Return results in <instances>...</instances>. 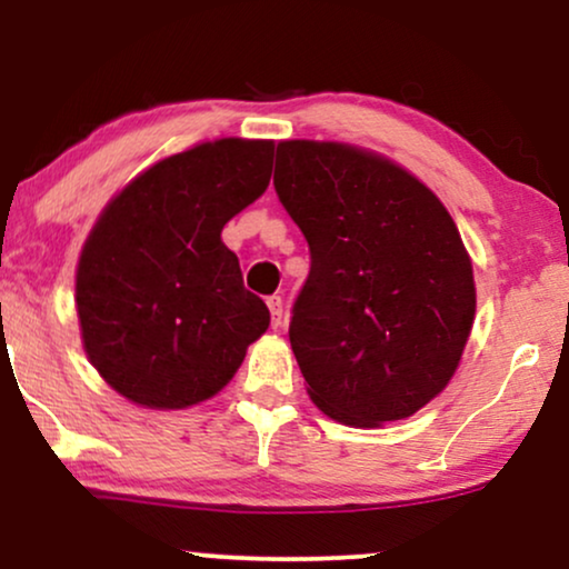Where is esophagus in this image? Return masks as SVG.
I'll return each mask as SVG.
<instances>
[{"mask_svg":"<svg viewBox=\"0 0 569 569\" xmlns=\"http://www.w3.org/2000/svg\"><path fill=\"white\" fill-rule=\"evenodd\" d=\"M267 306H269V310H271V326H282V298H279V295H271V298L267 300Z\"/></svg>","mask_w":569,"mask_h":569,"instance_id":"1","label":"esophagus"}]
</instances>
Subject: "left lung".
Listing matches in <instances>:
<instances>
[{
    "label": "left lung",
    "instance_id": "left-lung-1",
    "mask_svg": "<svg viewBox=\"0 0 569 569\" xmlns=\"http://www.w3.org/2000/svg\"><path fill=\"white\" fill-rule=\"evenodd\" d=\"M277 197L310 248L290 345L310 399L352 427L407 419L453 378L477 290L442 201L339 142L277 144Z\"/></svg>",
    "mask_w": 569,
    "mask_h": 569
}]
</instances>
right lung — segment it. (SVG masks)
<instances>
[{"mask_svg": "<svg viewBox=\"0 0 569 569\" xmlns=\"http://www.w3.org/2000/svg\"><path fill=\"white\" fill-rule=\"evenodd\" d=\"M271 158L263 139L197 144L139 173L98 217L77 263V316L92 368L129 401L212 399L269 329L220 236L267 191Z\"/></svg>", "mask_w": 569, "mask_h": 569, "instance_id": "1", "label": "right lung"}]
</instances>
